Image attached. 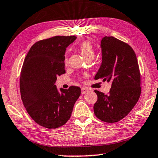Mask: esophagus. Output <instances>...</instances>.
<instances>
[{"instance_id":"34e87169","label":"esophagus","mask_w":158,"mask_h":158,"mask_svg":"<svg viewBox=\"0 0 158 158\" xmlns=\"http://www.w3.org/2000/svg\"><path fill=\"white\" fill-rule=\"evenodd\" d=\"M88 91H89V89H88L87 88H86V87H82V88H81V94H85L86 93H87Z\"/></svg>"}]
</instances>
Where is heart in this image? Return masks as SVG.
Returning <instances> with one entry per match:
<instances>
[{
  "label": "heart",
  "mask_w": 158,
  "mask_h": 158,
  "mask_svg": "<svg viewBox=\"0 0 158 158\" xmlns=\"http://www.w3.org/2000/svg\"><path fill=\"white\" fill-rule=\"evenodd\" d=\"M79 49H80L81 53L85 58H93L95 55V50L93 45L89 41H85L79 45ZM68 61V58L66 56L65 58V62Z\"/></svg>",
  "instance_id": "1"
}]
</instances>
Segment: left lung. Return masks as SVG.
I'll list each match as a JSON object with an SVG mask.
<instances>
[{
  "label": "left lung",
  "mask_w": 158,
  "mask_h": 158,
  "mask_svg": "<svg viewBox=\"0 0 158 158\" xmlns=\"http://www.w3.org/2000/svg\"><path fill=\"white\" fill-rule=\"evenodd\" d=\"M102 64L94 79L111 82L108 94L94 90L96 117L115 123L129 114L139 99L141 76L136 54L129 45L113 37L101 40Z\"/></svg>",
  "instance_id": "obj_1"
}]
</instances>
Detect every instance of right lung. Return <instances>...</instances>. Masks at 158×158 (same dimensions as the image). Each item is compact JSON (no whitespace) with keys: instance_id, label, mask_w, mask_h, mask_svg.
Wrapping results in <instances>:
<instances>
[{"instance_id":"1","label":"right lung","mask_w":158,"mask_h":158,"mask_svg":"<svg viewBox=\"0 0 158 158\" xmlns=\"http://www.w3.org/2000/svg\"><path fill=\"white\" fill-rule=\"evenodd\" d=\"M76 39L75 36H55L37 42L23 64L20 75L23 104L31 118L48 129H57L69 121L81 94L79 87L58 91L55 85L58 76L66 73L65 52Z\"/></svg>"}]
</instances>
